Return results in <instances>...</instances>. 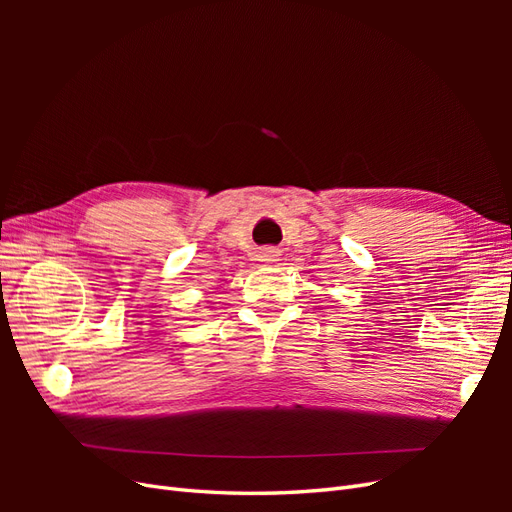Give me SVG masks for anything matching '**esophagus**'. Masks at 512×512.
Listing matches in <instances>:
<instances>
[{
    "label": "esophagus",
    "instance_id": "obj_1",
    "mask_svg": "<svg viewBox=\"0 0 512 512\" xmlns=\"http://www.w3.org/2000/svg\"><path fill=\"white\" fill-rule=\"evenodd\" d=\"M262 258H265V260H275V258H277V252L273 250V247H267V250L262 252Z\"/></svg>",
    "mask_w": 512,
    "mask_h": 512
}]
</instances>
